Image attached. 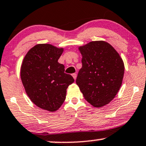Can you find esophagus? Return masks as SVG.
I'll use <instances>...</instances> for the list:
<instances>
[{
  "label": "esophagus",
  "instance_id": "esophagus-1",
  "mask_svg": "<svg viewBox=\"0 0 146 146\" xmlns=\"http://www.w3.org/2000/svg\"><path fill=\"white\" fill-rule=\"evenodd\" d=\"M72 76H73V78H74L75 80H76V78H77V75H76V73H73V74L72 75Z\"/></svg>",
  "mask_w": 146,
  "mask_h": 146
}]
</instances>
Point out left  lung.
<instances>
[{
	"instance_id": "left-lung-1",
	"label": "left lung",
	"mask_w": 146,
	"mask_h": 146,
	"mask_svg": "<svg viewBox=\"0 0 146 146\" xmlns=\"http://www.w3.org/2000/svg\"><path fill=\"white\" fill-rule=\"evenodd\" d=\"M82 67L76 84L84 99L94 108L110 103L120 90L124 64L120 54L104 41H90L78 47Z\"/></svg>"
}]
</instances>
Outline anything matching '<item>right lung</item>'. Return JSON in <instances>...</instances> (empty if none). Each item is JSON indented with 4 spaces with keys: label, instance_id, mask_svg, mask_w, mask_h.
I'll return each mask as SVG.
<instances>
[{
    "label": "right lung",
    "instance_id": "right-lung-1",
    "mask_svg": "<svg viewBox=\"0 0 146 146\" xmlns=\"http://www.w3.org/2000/svg\"><path fill=\"white\" fill-rule=\"evenodd\" d=\"M63 52V47L36 44L26 53L21 65V80L29 99L50 112L60 108L66 89L74 82L71 75L64 73V66L58 62Z\"/></svg>",
    "mask_w": 146,
    "mask_h": 146
}]
</instances>
